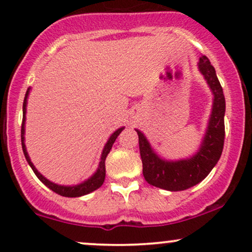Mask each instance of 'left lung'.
Segmentation results:
<instances>
[{"label": "left lung", "instance_id": "1", "mask_svg": "<svg viewBox=\"0 0 252 252\" xmlns=\"http://www.w3.org/2000/svg\"><path fill=\"white\" fill-rule=\"evenodd\" d=\"M199 71L209 84L213 96L212 112L209 126L199 152L190 158L180 161H166L158 158L140 130L138 135L140 154L143 164V176L149 185L158 189L184 190L204 180L220 158L225 138V97L217 78L216 70L207 57L199 59Z\"/></svg>", "mask_w": 252, "mask_h": 252}]
</instances>
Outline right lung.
Here are the masks:
<instances>
[{"mask_svg": "<svg viewBox=\"0 0 252 252\" xmlns=\"http://www.w3.org/2000/svg\"><path fill=\"white\" fill-rule=\"evenodd\" d=\"M28 94H30V89H28V91L26 92L25 100H24V117H22V126H21V143H22V150H24L26 160H27V162L30 163V166L32 167V169H33V172L35 173V175L37 176V178H39V180L41 181L42 184H45L46 186L48 187V189L53 190V192H56L57 194L63 195V196H67V198H77V196H82V195L89 194V193L94 192V190L99 189V187L103 185L104 179H105V160H106V156H108L110 150H111L112 144H114L115 141H116L117 136L121 134V131H122L124 128L117 129L116 131L114 132V134L110 136L108 142H106L105 147H104V149H103L102 158H100V162H99V167H98L97 172L94 173V174L92 175L91 178L88 179L86 181H84L83 184L77 185V186H60V185L53 184V182L47 180L45 176H42L39 172H37L35 167H34V164L32 163L30 156H28L27 150H26V146H25V122H26V106H27Z\"/></svg>", "mask_w": 252, "mask_h": 252, "instance_id": "obj_1", "label": "right lung"}]
</instances>
